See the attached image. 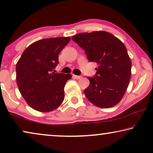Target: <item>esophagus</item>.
Masks as SVG:
<instances>
[{
    "mask_svg": "<svg viewBox=\"0 0 153 153\" xmlns=\"http://www.w3.org/2000/svg\"><path fill=\"white\" fill-rule=\"evenodd\" d=\"M73 77L74 78H76L77 79H81L82 76H76V75H73Z\"/></svg>",
    "mask_w": 153,
    "mask_h": 153,
    "instance_id": "esophagus-1",
    "label": "esophagus"
}]
</instances>
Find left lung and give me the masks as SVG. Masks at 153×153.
Listing matches in <instances>:
<instances>
[{"label": "left lung", "mask_w": 153, "mask_h": 153, "mask_svg": "<svg viewBox=\"0 0 153 153\" xmlns=\"http://www.w3.org/2000/svg\"><path fill=\"white\" fill-rule=\"evenodd\" d=\"M84 49L90 62L98 66L84 94L90 102L110 108L120 102L128 87L131 63L123 42L111 33L98 31L81 33L72 37Z\"/></svg>", "instance_id": "left-lung-1"}]
</instances>
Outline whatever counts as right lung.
Masks as SVG:
<instances>
[{
	"mask_svg": "<svg viewBox=\"0 0 153 153\" xmlns=\"http://www.w3.org/2000/svg\"><path fill=\"white\" fill-rule=\"evenodd\" d=\"M70 40L69 37H59L36 41L25 48L18 61V88L33 109L49 112L63 102L65 85L71 75L53 70L59 64V54Z\"/></svg>",
	"mask_w": 153,
	"mask_h": 153,
	"instance_id": "1",
	"label": "right lung"
}]
</instances>
